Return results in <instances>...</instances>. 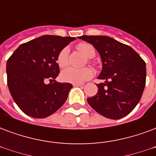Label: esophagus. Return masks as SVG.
<instances>
[{"mask_svg": "<svg viewBox=\"0 0 156 156\" xmlns=\"http://www.w3.org/2000/svg\"><path fill=\"white\" fill-rule=\"evenodd\" d=\"M73 87H81V86H83V83H73Z\"/></svg>", "mask_w": 156, "mask_h": 156, "instance_id": "esophagus-1", "label": "esophagus"}]
</instances>
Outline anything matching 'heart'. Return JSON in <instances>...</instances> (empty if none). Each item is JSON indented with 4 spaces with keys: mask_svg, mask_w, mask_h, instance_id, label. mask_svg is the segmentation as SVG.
Wrapping results in <instances>:
<instances>
[{
    "mask_svg": "<svg viewBox=\"0 0 156 156\" xmlns=\"http://www.w3.org/2000/svg\"><path fill=\"white\" fill-rule=\"evenodd\" d=\"M78 48L85 55L87 58H92L95 56V49L91 45L88 43H81L78 46ZM69 49V47L63 48L57 56V64L60 68L66 66L68 63V55ZM93 77V71L89 68L84 69H75V68H66L61 72L60 78L63 82L70 83H83L85 81L89 80Z\"/></svg>",
    "mask_w": 156,
    "mask_h": 156,
    "instance_id": "heart-1",
    "label": "heart"
}]
</instances>
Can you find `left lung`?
Wrapping results in <instances>:
<instances>
[{"instance_id":"obj_1","label":"left lung","mask_w":156,"mask_h":156,"mask_svg":"<svg viewBox=\"0 0 156 156\" xmlns=\"http://www.w3.org/2000/svg\"><path fill=\"white\" fill-rule=\"evenodd\" d=\"M99 52L102 70L98 91L87 102L100 115L119 119L133 111L141 100L146 85V63L128 45L107 36H82Z\"/></svg>"}]
</instances>
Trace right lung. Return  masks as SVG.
<instances>
[{"instance_id":"obj_1","label":"right lung","mask_w":156,"mask_h":156,"mask_svg":"<svg viewBox=\"0 0 156 156\" xmlns=\"http://www.w3.org/2000/svg\"><path fill=\"white\" fill-rule=\"evenodd\" d=\"M72 37L44 35L21 44L7 60V84L13 99L28 116L43 119L67 100L71 83H58L57 56ZM50 80L49 83H46Z\"/></svg>"}]
</instances>
